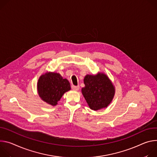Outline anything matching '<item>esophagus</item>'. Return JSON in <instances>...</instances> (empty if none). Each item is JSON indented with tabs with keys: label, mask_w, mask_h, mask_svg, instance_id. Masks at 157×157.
<instances>
[{
	"label": "esophagus",
	"mask_w": 157,
	"mask_h": 157,
	"mask_svg": "<svg viewBox=\"0 0 157 157\" xmlns=\"http://www.w3.org/2000/svg\"><path fill=\"white\" fill-rule=\"evenodd\" d=\"M72 90H75V91H77L79 90V86H74V85H72Z\"/></svg>",
	"instance_id": "obj_1"
}]
</instances>
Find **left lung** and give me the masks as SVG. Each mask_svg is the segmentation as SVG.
Segmentation results:
<instances>
[{"label":"left lung","mask_w":157,"mask_h":157,"mask_svg":"<svg viewBox=\"0 0 157 157\" xmlns=\"http://www.w3.org/2000/svg\"><path fill=\"white\" fill-rule=\"evenodd\" d=\"M82 93L89 107L94 110L107 107L115 95V86L108 76L103 73L86 75Z\"/></svg>","instance_id":"left-lung-1"}]
</instances>
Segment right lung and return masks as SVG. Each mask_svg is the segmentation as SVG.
Here are the masks:
<instances>
[{
	"instance_id": "1",
	"label": "right lung",
	"mask_w": 157,
	"mask_h": 157,
	"mask_svg": "<svg viewBox=\"0 0 157 157\" xmlns=\"http://www.w3.org/2000/svg\"><path fill=\"white\" fill-rule=\"evenodd\" d=\"M71 89L66 78L59 73L47 72L42 75L37 82V91L40 98L52 106L57 104L62 95Z\"/></svg>"
}]
</instances>
